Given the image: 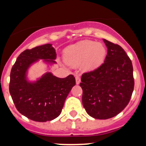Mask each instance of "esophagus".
<instances>
[{
  "label": "esophagus",
  "instance_id": "esophagus-1",
  "mask_svg": "<svg viewBox=\"0 0 146 146\" xmlns=\"http://www.w3.org/2000/svg\"><path fill=\"white\" fill-rule=\"evenodd\" d=\"M75 79H76V84H80V82H81V78H80V76H75Z\"/></svg>",
  "mask_w": 146,
  "mask_h": 146
}]
</instances>
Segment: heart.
<instances>
[{
	"instance_id": "obj_1",
	"label": "heart",
	"mask_w": 146,
	"mask_h": 146,
	"mask_svg": "<svg viewBox=\"0 0 146 146\" xmlns=\"http://www.w3.org/2000/svg\"><path fill=\"white\" fill-rule=\"evenodd\" d=\"M106 48L102 43L93 40H82L69 46L64 50V59L72 66L81 64L85 72L93 71L98 68L105 60Z\"/></svg>"
}]
</instances>
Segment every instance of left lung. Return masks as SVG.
Segmentation results:
<instances>
[{
	"label": "left lung",
	"instance_id": "1",
	"mask_svg": "<svg viewBox=\"0 0 146 146\" xmlns=\"http://www.w3.org/2000/svg\"><path fill=\"white\" fill-rule=\"evenodd\" d=\"M108 53L104 63L81 78L82 103L92 117L107 119L128 105L134 87L133 65L124 49L103 39Z\"/></svg>",
	"mask_w": 146,
	"mask_h": 146
}]
</instances>
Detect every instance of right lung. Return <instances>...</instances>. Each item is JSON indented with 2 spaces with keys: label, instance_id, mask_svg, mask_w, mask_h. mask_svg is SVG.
I'll list each match as a JSON object with an SVG mask.
<instances>
[{
  "label": "right lung",
  "instance_id": "1",
  "mask_svg": "<svg viewBox=\"0 0 146 146\" xmlns=\"http://www.w3.org/2000/svg\"><path fill=\"white\" fill-rule=\"evenodd\" d=\"M56 55L52 44L42 45L23 51L12 67L9 85L12 99L17 110L33 121L45 122L58 117L76 84L72 74L58 78L51 72L44 74L36 82L27 80V72L33 63L40 59L54 64Z\"/></svg>",
  "mask_w": 146,
  "mask_h": 146
}]
</instances>
